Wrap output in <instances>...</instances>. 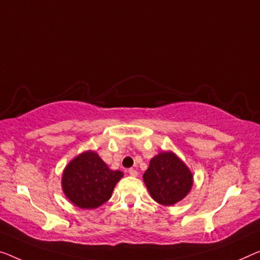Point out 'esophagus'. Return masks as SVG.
<instances>
[{
  "mask_svg": "<svg viewBox=\"0 0 260 260\" xmlns=\"http://www.w3.org/2000/svg\"><path fill=\"white\" fill-rule=\"evenodd\" d=\"M128 174L131 176H133V177H135V176H138V172L135 169H133V168H131V169H128Z\"/></svg>",
  "mask_w": 260,
  "mask_h": 260,
  "instance_id": "obj_1",
  "label": "esophagus"
}]
</instances>
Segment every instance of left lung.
Masks as SVG:
<instances>
[{
  "mask_svg": "<svg viewBox=\"0 0 260 260\" xmlns=\"http://www.w3.org/2000/svg\"><path fill=\"white\" fill-rule=\"evenodd\" d=\"M143 181L155 202L169 207L180 202L190 191L192 174L173 152H162L150 160Z\"/></svg>",
  "mask_w": 260,
  "mask_h": 260,
  "instance_id": "8db88e82",
  "label": "left lung"
}]
</instances>
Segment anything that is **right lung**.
I'll list each match as a JSON object with an SVG mask.
<instances>
[{"mask_svg":"<svg viewBox=\"0 0 260 260\" xmlns=\"http://www.w3.org/2000/svg\"><path fill=\"white\" fill-rule=\"evenodd\" d=\"M123 176L112 170L98 154L87 150L65 167L61 188L65 196L81 209H95L111 199L115 184Z\"/></svg>","mask_w":260,"mask_h":260,"instance_id":"right-lung-1","label":"right lung"}]
</instances>
